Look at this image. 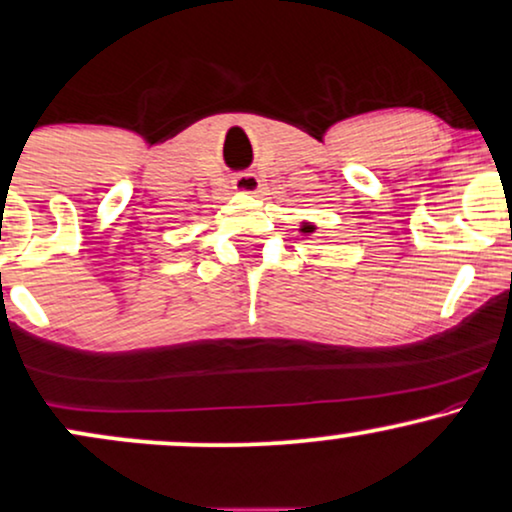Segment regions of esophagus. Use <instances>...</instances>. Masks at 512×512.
Masks as SVG:
<instances>
[{
	"instance_id": "1",
	"label": "esophagus",
	"mask_w": 512,
	"mask_h": 512,
	"mask_svg": "<svg viewBox=\"0 0 512 512\" xmlns=\"http://www.w3.org/2000/svg\"><path fill=\"white\" fill-rule=\"evenodd\" d=\"M234 189L238 193H250L252 196V193L260 191V179H257L252 172H241L234 177Z\"/></svg>"
}]
</instances>
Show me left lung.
Instances as JSON below:
<instances>
[{
	"instance_id": "1",
	"label": "left lung",
	"mask_w": 512,
	"mask_h": 512,
	"mask_svg": "<svg viewBox=\"0 0 512 512\" xmlns=\"http://www.w3.org/2000/svg\"><path fill=\"white\" fill-rule=\"evenodd\" d=\"M314 231H316V226H314L312 222H302V226H300V234L309 236V234H314Z\"/></svg>"
}]
</instances>
